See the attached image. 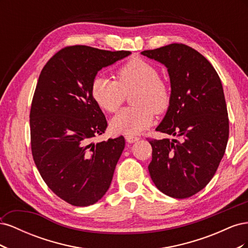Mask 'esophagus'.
<instances>
[{
  "mask_svg": "<svg viewBox=\"0 0 248 248\" xmlns=\"http://www.w3.org/2000/svg\"><path fill=\"white\" fill-rule=\"evenodd\" d=\"M125 139H126V141L129 142V144H132V142H134V141H137V140H140V138L133 137V136H126Z\"/></svg>",
  "mask_w": 248,
  "mask_h": 248,
  "instance_id": "1",
  "label": "esophagus"
}]
</instances>
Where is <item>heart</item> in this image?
<instances>
[{
	"label": "heart",
	"mask_w": 248,
	"mask_h": 248,
	"mask_svg": "<svg viewBox=\"0 0 248 248\" xmlns=\"http://www.w3.org/2000/svg\"><path fill=\"white\" fill-rule=\"evenodd\" d=\"M131 97L133 108H124L112 118V131L134 136L152 124L154 112L162 114L171 100L168 81L159 77L156 67L140 58H133L120 67L117 80L97 77L91 85V95L101 109L116 112L126 99Z\"/></svg>",
	"instance_id": "heart-1"
}]
</instances>
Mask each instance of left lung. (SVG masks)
<instances>
[{"mask_svg":"<svg viewBox=\"0 0 248 248\" xmlns=\"http://www.w3.org/2000/svg\"><path fill=\"white\" fill-rule=\"evenodd\" d=\"M166 65L171 100L156 130L179 140H149V172L161 192L186 199L211 181L226 152L229 117L220 78L208 60L192 47L171 43L141 51Z\"/></svg>","mask_w":248,"mask_h":248,"instance_id":"obj_1","label":"left lung"}]
</instances>
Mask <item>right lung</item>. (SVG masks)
Returning <instances> with one entry per match:
<instances>
[{
    "instance_id": "obj_1",
    "label": "right lung",
    "mask_w": 248,
    "mask_h": 248,
    "mask_svg": "<svg viewBox=\"0 0 248 248\" xmlns=\"http://www.w3.org/2000/svg\"><path fill=\"white\" fill-rule=\"evenodd\" d=\"M130 54L66 46L41 70L30 110L32 155L49 189L70 205H93L109 188L125 140L92 141L108 122L91 85L103 67Z\"/></svg>"
}]
</instances>
